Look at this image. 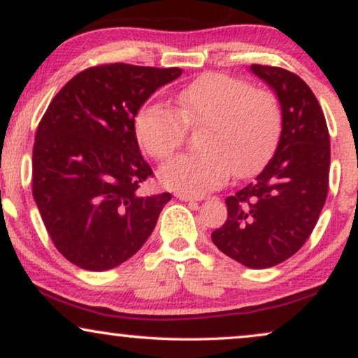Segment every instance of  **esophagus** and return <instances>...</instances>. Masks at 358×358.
<instances>
[{
	"mask_svg": "<svg viewBox=\"0 0 358 358\" xmlns=\"http://www.w3.org/2000/svg\"><path fill=\"white\" fill-rule=\"evenodd\" d=\"M176 197L179 200H184V202H200V200H203V197H200V195H189V194H178Z\"/></svg>",
	"mask_w": 358,
	"mask_h": 358,
	"instance_id": "1",
	"label": "esophagus"
}]
</instances>
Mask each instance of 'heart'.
<instances>
[{
  "label": "heart",
  "instance_id": "1",
  "mask_svg": "<svg viewBox=\"0 0 358 358\" xmlns=\"http://www.w3.org/2000/svg\"><path fill=\"white\" fill-rule=\"evenodd\" d=\"M135 135L151 158L164 161L200 130L202 151L174 158L159 169L166 187L202 195L234 174L257 173L275 148L282 110L271 91L223 73H207L176 96V109L145 104L136 112Z\"/></svg>",
  "mask_w": 358,
  "mask_h": 358
}]
</instances>
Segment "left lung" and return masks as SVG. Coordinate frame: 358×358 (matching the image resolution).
I'll list each match as a JSON object with an SVG mask.
<instances>
[{
    "label": "left lung",
    "mask_w": 358,
    "mask_h": 358,
    "mask_svg": "<svg viewBox=\"0 0 358 358\" xmlns=\"http://www.w3.org/2000/svg\"><path fill=\"white\" fill-rule=\"evenodd\" d=\"M251 71L278 97L280 140L262 173L227 199L228 218L212 241L243 266L267 268L292 257L315 229L329 189L331 146L320 102L300 76L268 65Z\"/></svg>",
    "instance_id": "left-lung-1"
}]
</instances>
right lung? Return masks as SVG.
Returning a JSON list of instances; mask_svg holds the SVG:
<instances>
[{"label": "right lung", "mask_w": 358, "mask_h": 358, "mask_svg": "<svg viewBox=\"0 0 358 358\" xmlns=\"http://www.w3.org/2000/svg\"><path fill=\"white\" fill-rule=\"evenodd\" d=\"M180 68L106 63L58 91L37 127L32 194L58 252L85 271H109L153 233L169 192L143 197L153 169L140 153L134 120Z\"/></svg>", "instance_id": "obj_1"}]
</instances>
